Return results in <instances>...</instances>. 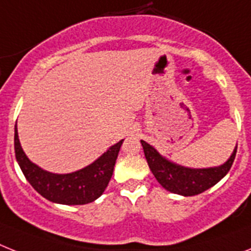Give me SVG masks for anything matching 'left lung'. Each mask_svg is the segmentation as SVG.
<instances>
[{
  "label": "left lung",
  "mask_w": 251,
  "mask_h": 251,
  "mask_svg": "<svg viewBox=\"0 0 251 251\" xmlns=\"http://www.w3.org/2000/svg\"><path fill=\"white\" fill-rule=\"evenodd\" d=\"M141 145L144 148L145 158L148 160L149 168L156 178V181L167 191L182 196L199 195L206 191L208 188L213 187L215 183H218L232 167L237 151L236 145L228 160L218 167L187 168L168 160L165 156L159 154L156 149L145 141L141 140Z\"/></svg>",
  "instance_id": "obj_1"
}]
</instances>
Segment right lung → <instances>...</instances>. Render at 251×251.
<instances>
[{
  "instance_id": "right-lung-1",
  "label": "right lung",
  "mask_w": 251,
  "mask_h": 251,
  "mask_svg": "<svg viewBox=\"0 0 251 251\" xmlns=\"http://www.w3.org/2000/svg\"><path fill=\"white\" fill-rule=\"evenodd\" d=\"M123 141L110 146L90 165L66 175L47 172L29 160L19 141L16 126L14 145L23 175L39 195L56 204L83 205L100 198L107 187Z\"/></svg>"
}]
</instances>
